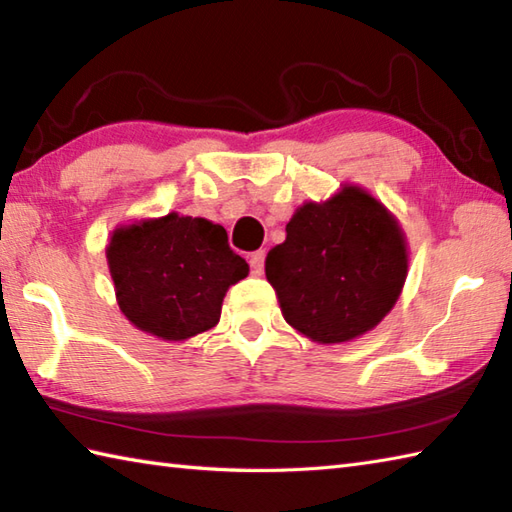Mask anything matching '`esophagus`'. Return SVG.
<instances>
[{
  "label": "esophagus",
  "mask_w": 512,
  "mask_h": 512,
  "mask_svg": "<svg viewBox=\"0 0 512 512\" xmlns=\"http://www.w3.org/2000/svg\"><path fill=\"white\" fill-rule=\"evenodd\" d=\"M264 262H266V250H255V253L248 255V264L253 268L255 275L264 273Z\"/></svg>",
  "instance_id": "1"
}]
</instances>
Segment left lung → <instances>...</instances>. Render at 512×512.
I'll use <instances>...</instances> for the list:
<instances>
[{"label": "left lung", "instance_id": "left-lung-1", "mask_svg": "<svg viewBox=\"0 0 512 512\" xmlns=\"http://www.w3.org/2000/svg\"><path fill=\"white\" fill-rule=\"evenodd\" d=\"M407 242L396 217L361 187L306 202L286 242L266 257L281 314L308 339L332 345L369 332L396 306L407 279Z\"/></svg>", "mask_w": 512, "mask_h": 512}]
</instances>
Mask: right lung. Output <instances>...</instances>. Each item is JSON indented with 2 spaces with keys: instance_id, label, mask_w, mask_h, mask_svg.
<instances>
[{
  "instance_id": "add662e5",
  "label": "right lung",
  "mask_w": 512,
  "mask_h": 512,
  "mask_svg": "<svg viewBox=\"0 0 512 512\" xmlns=\"http://www.w3.org/2000/svg\"><path fill=\"white\" fill-rule=\"evenodd\" d=\"M105 253L118 308L165 341L215 328L226 290L248 275L224 226L204 217L169 213L121 226Z\"/></svg>"
}]
</instances>
